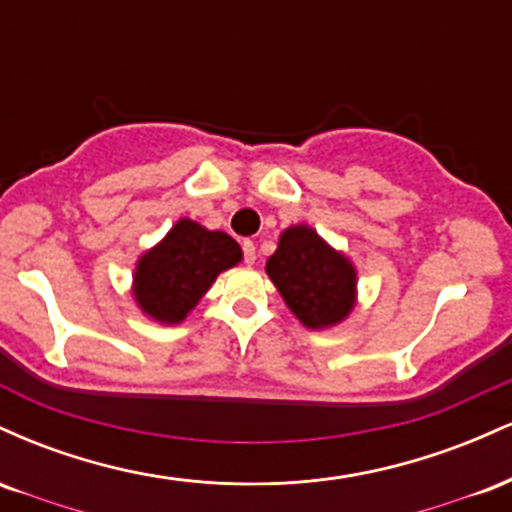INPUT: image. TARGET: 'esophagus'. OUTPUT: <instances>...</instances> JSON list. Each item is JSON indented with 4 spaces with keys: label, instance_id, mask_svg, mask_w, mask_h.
<instances>
[{
    "label": "esophagus",
    "instance_id": "esophagus-1",
    "mask_svg": "<svg viewBox=\"0 0 512 512\" xmlns=\"http://www.w3.org/2000/svg\"><path fill=\"white\" fill-rule=\"evenodd\" d=\"M243 255H245V264L252 267V264H255V260H257L255 243H252V240H245V243H243Z\"/></svg>",
    "mask_w": 512,
    "mask_h": 512
}]
</instances>
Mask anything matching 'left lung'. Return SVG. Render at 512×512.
Here are the masks:
<instances>
[{"label":"left lung","mask_w":512,"mask_h":512,"mask_svg":"<svg viewBox=\"0 0 512 512\" xmlns=\"http://www.w3.org/2000/svg\"><path fill=\"white\" fill-rule=\"evenodd\" d=\"M264 269L291 313L308 330L339 325L354 310L356 267L305 223L281 233Z\"/></svg>","instance_id":"left-lung-1"}]
</instances>
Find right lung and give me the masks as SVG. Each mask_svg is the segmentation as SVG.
<instances>
[{
  "instance_id": "right-lung-1",
  "label": "right lung",
  "mask_w": 512,
  "mask_h": 512,
  "mask_svg": "<svg viewBox=\"0 0 512 512\" xmlns=\"http://www.w3.org/2000/svg\"><path fill=\"white\" fill-rule=\"evenodd\" d=\"M243 250L228 233L180 219L161 243L137 260L132 296L139 310L161 325H178L211 289L216 276L236 267Z\"/></svg>"
}]
</instances>
